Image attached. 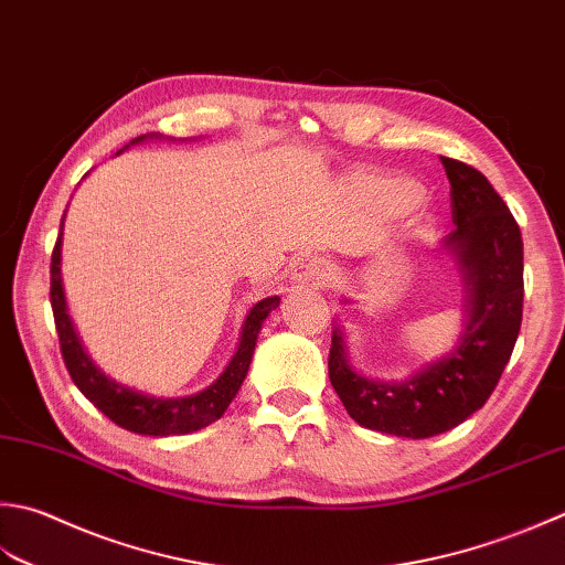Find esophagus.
<instances>
[{"instance_id": "obj_1", "label": "esophagus", "mask_w": 565, "mask_h": 565, "mask_svg": "<svg viewBox=\"0 0 565 565\" xmlns=\"http://www.w3.org/2000/svg\"><path fill=\"white\" fill-rule=\"evenodd\" d=\"M291 279L298 286H318L326 279V264L320 257H301L294 262Z\"/></svg>"}]
</instances>
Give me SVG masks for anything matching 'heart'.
Instances as JSON below:
<instances>
[{
	"instance_id": "obj_1",
	"label": "heart",
	"mask_w": 565,
	"mask_h": 565,
	"mask_svg": "<svg viewBox=\"0 0 565 565\" xmlns=\"http://www.w3.org/2000/svg\"><path fill=\"white\" fill-rule=\"evenodd\" d=\"M364 191L386 210H394V213L412 210L424 198V188L408 179H377L364 185Z\"/></svg>"
}]
</instances>
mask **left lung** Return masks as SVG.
I'll return each mask as SVG.
<instances>
[{
    "mask_svg": "<svg viewBox=\"0 0 565 565\" xmlns=\"http://www.w3.org/2000/svg\"><path fill=\"white\" fill-rule=\"evenodd\" d=\"M450 181L456 230L440 239L462 286L456 348L404 380L364 377L350 364L345 328L333 326L328 374L348 414L364 428L430 438L484 406L500 382L522 328L524 242L510 207L472 166L440 157ZM345 303H350V298Z\"/></svg>",
    "mask_w": 565,
    "mask_h": 565,
    "instance_id": "8db88e82",
    "label": "left lung"
}]
</instances>
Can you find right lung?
I'll return each mask as SVG.
<instances>
[{
	"label": "right lung",
	"mask_w": 565,
	"mask_h": 565,
	"mask_svg": "<svg viewBox=\"0 0 565 565\" xmlns=\"http://www.w3.org/2000/svg\"><path fill=\"white\" fill-rule=\"evenodd\" d=\"M147 139H161V135H143V137H137L131 143H141ZM125 149H119L117 157ZM63 223H65V213L61 220V235H58V242H55V249L51 257V308L55 318V330H58L65 367H68L71 380L75 382L77 390H81L87 399H90L99 412L109 418V422L131 430V434L185 436L217 422V418L227 412L232 399L237 396L242 382H245L259 330L264 326V320L269 318V313L279 308L281 298L279 296L262 298V301H257L249 308L245 323H242L235 355L230 358L225 370L220 372V377L213 384H207L205 390L188 396L143 394L139 390H131L127 384H119L113 377H107V374L97 367L83 348V340L77 335V330L68 316V303H65V291H63V276H61Z\"/></svg>",
	"instance_id": "1"
}]
</instances>
